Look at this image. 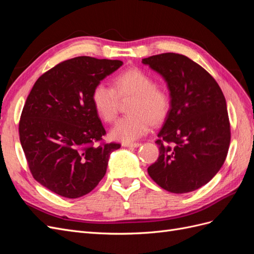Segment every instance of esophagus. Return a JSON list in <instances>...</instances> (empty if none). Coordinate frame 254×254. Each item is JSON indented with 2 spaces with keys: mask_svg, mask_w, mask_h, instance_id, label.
Here are the masks:
<instances>
[{
  "mask_svg": "<svg viewBox=\"0 0 254 254\" xmlns=\"http://www.w3.org/2000/svg\"><path fill=\"white\" fill-rule=\"evenodd\" d=\"M122 146H124V147H132V148H136L139 147V146H141L140 143H126L124 142L122 144Z\"/></svg>",
  "mask_w": 254,
  "mask_h": 254,
  "instance_id": "obj_1",
  "label": "esophagus"
}]
</instances>
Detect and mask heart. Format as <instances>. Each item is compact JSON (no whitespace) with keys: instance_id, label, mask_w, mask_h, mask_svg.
<instances>
[{"instance_id":"obj_1","label":"heart","mask_w":254,"mask_h":254,"mask_svg":"<svg viewBox=\"0 0 254 254\" xmlns=\"http://www.w3.org/2000/svg\"><path fill=\"white\" fill-rule=\"evenodd\" d=\"M120 98L132 97L126 117L121 118L111 129V137L122 142H133L147 133L153 123L165 119L171 108V98L164 89L156 87V81L141 68H130L119 74L113 88L97 83L91 101L98 117L107 123L118 117Z\"/></svg>"}]
</instances>
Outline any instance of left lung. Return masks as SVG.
Segmentation results:
<instances>
[{
    "label": "left lung",
    "mask_w": 254,
    "mask_h": 254,
    "mask_svg": "<svg viewBox=\"0 0 254 254\" xmlns=\"http://www.w3.org/2000/svg\"><path fill=\"white\" fill-rule=\"evenodd\" d=\"M167 82L171 108L158 133L160 155L148 168L159 187L176 194L209 182L224 164L231 132L224 93L202 66L164 53L142 59Z\"/></svg>",
    "instance_id": "1"
}]
</instances>
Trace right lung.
Masks as SVG:
<instances>
[{"instance_id": "add662e5", "label": "right lung", "mask_w": 254, "mask_h": 254, "mask_svg": "<svg viewBox=\"0 0 254 254\" xmlns=\"http://www.w3.org/2000/svg\"><path fill=\"white\" fill-rule=\"evenodd\" d=\"M123 64L121 60L80 56L41 75L23 107L20 142L34 178L65 198L93 190L120 144L97 142L106 130L91 94L97 83Z\"/></svg>"}]
</instances>
